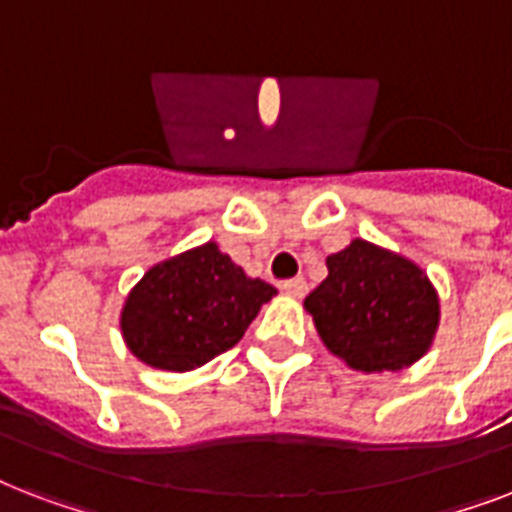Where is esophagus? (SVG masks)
Returning a JSON list of instances; mask_svg holds the SVG:
<instances>
[{
  "mask_svg": "<svg viewBox=\"0 0 512 512\" xmlns=\"http://www.w3.org/2000/svg\"><path fill=\"white\" fill-rule=\"evenodd\" d=\"M281 292L289 297H303L305 292H308V284H305V279H287V281H281Z\"/></svg>",
  "mask_w": 512,
  "mask_h": 512,
  "instance_id": "obj_1",
  "label": "esophagus"
}]
</instances>
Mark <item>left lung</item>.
Listing matches in <instances>:
<instances>
[{"label":"left lung","mask_w":512,"mask_h":512,"mask_svg":"<svg viewBox=\"0 0 512 512\" xmlns=\"http://www.w3.org/2000/svg\"><path fill=\"white\" fill-rule=\"evenodd\" d=\"M327 268L305 311L337 358L372 374L425 356L438 327V295L422 268L364 239L329 255Z\"/></svg>","instance_id":"obj_1"}]
</instances>
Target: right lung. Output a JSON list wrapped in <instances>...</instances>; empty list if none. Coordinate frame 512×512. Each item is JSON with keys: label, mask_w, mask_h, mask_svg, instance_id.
I'll return each instance as SVG.
<instances>
[{"label": "right lung", "mask_w": 512, "mask_h": 512, "mask_svg": "<svg viewBox=\"0 0 512 512\" xmlns=\"http://www.w3.org/2000/svg\"><path fill=\"white\" fill-rule=\"evenodd\" d=\"M273 295L209 241L138 281L122 311L124 342L143 364L188 372L233 348Z\"/></svg>", "instance_id": "obj_1"}]
</instances>
